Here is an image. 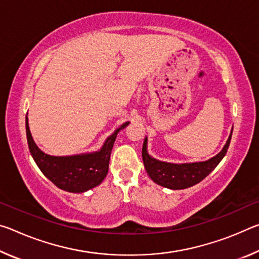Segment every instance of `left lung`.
I'll list each match as a JSON object with an SVG mask.
<instances>
[{
	"instance_id": "obj_1",
	"label": "left lung",
	"mask_w": 259,
	"mask_h": 259,
	"mask_svg": "<svg viewBox=\"0 0 259 259\" xmlns=\"http://www.w3.org/2000/svg\"><path fill=\"white\" fill-rule=\"evenodd\" d=\"M231 137L232 134L230 135L226 145L223 148L222 152H219L216 156L211 157L210 160L184 164L166 163V162L153 159V157L148 155L146 151L147 140L145 139L144 140L142 151L144 165H145L148 176L157 185L171 188V190H184V188H188L200 183L216 168L223 157L225 156L227 150H229Z\"/></svg>"
}]
</instances>
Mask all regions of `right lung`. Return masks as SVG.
<instances>
[{
	"instance_id": "right-lung-1",
	"label": "right lung",
	"mask_w": 259,
	"mask_h": 259,
	"mask_svg": "<svg viewBox=\"0 0 259 259\" xmlns=\"http://www.w3.org/2000/svg\"><path fill=\"white\" fill-rule=\"evenodd\" d=\"M129 122L122 124L108 137L102 150L91 154L75 156H50L45 154L34 143L26 117V136L30 154L45 176L56 186L67 192L82 193L98 186L108 172L109 159L117 133L124 129Z\"/></svg>"
}]
</instances>
